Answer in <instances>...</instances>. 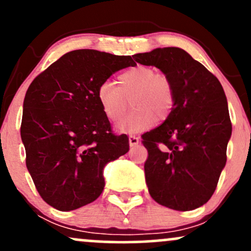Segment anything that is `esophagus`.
Instances as JSON below:
<instances>
[{
    "label": "esophagus",
    "instance_id": "1",
    "mask_svg": "<svg viewBox=\"0 0 251 251\" xmlns=\"http://www.w3.org/2000/svg\"><path fill=\"white\" fill-rule=\"evenodd\" d=\"M128 142H129V146L131 148H133V146H137L138 144H139V137H137V135H129L128 137Z\"/></svg>",
    "mask_w": 251,
    "mask_h": 251
}]
</instances>
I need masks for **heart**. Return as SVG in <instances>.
I'll return each mask as SVG.
<instances>
[{
  "label": "heart",
  "mask_w": 251,
  "mask_h": 251,
  "mask_svg": "<svg viewBox=\"0 0 251 251\" xmlns=\"http://www.w3.org/2000/svg\"><path fill=\"white\" fill-rule=\"evenodd\" d=\"M118 86L100 83L97 100L100 108L112 122L122 119L128 108V101L135 108L117 125L122 132H138L150 127L158 120H166L175 108L176 94L172 82L166 75L155 73L154 68L139 65L123 72L118 76Z\"/></svg>",
  "instance_id": "1"
}]
</instances>
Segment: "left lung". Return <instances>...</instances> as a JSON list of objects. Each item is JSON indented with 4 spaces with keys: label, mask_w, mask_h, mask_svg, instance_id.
<instances>
[{
    "label": "left lung",
    "mask_w": 251,
    "mask_h": 251,
    "mask_svg": "<svg viewBox=\"0 0 251 251\" xmlns=\"http://www.w3.org/2000/svg\"><path fill=\"white\" fill-rule=\"evenodd\" d=\"M133 57L159 68L176 94L171 116L142 137L149 152L144 169L150 195L178 211L200 208L214 195L226 163L232 127L223 87L181 48H155Z\"/></svg>",
    "instance_id": "1"
}]
</instances>
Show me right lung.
I'll return each instance as SVG.
<instances>
[{
  "label": "right lung",
  "mask_w": 251,
  "mask_h": 251,
  "mask_svg": "<svg viewBox=\"0 0 251 251\" xmlns=\"http://www.w3.org/2000/svg\"><path fill=\"white\" fill-rule=\"evenodd\" d=\"M134 65L131 56L77 50L51 63L28 87L21 123L25 165L53 208L71 211L96 201L105 186L106 164L127 153V135L112 132L97 89Z\"/></svg>",
  "instance_id": "add662e5"
}]
</instances>
